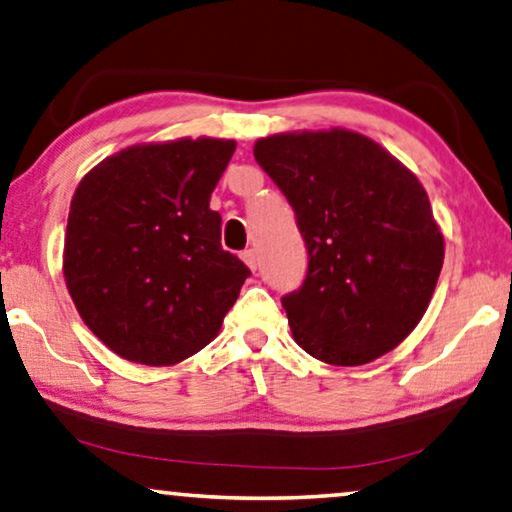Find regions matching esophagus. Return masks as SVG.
Masks as SVG:
<instances>
[{
  "label": "esophagus",
  "instance_id": "1",
  "mask_svg": "<svg viewBox=\"0 0 512 512\" xmlns=\"http://www.w3.org/2000/svg\"><path fill=\"white\" fill-rule=\"evenodd\" d=\"M241 259L248 264L250 271H257V255H255V250H243Z\"/></svg>",
  "mask_w": 512,
  "mask_h": 512
}]
</instances>
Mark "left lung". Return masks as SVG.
<instances>
[{
	"label": "left lung",
	"instance_id": "1",
	"mask_svg": "<svg viewBox=\"0 0 512 512\" xmlns=\"http://www.w3.org/2000/svg\"><path fill=\"white\" fill-rule=\"evenodd\" d=\"M255 160L296 213L308 276L282 308L296 345L365 365L421 322L444 266V234L416 174L347 128L259 137Z\"/></svg>",
	"mask_w": 512,
	"mask_h": 512
}]
</instances>
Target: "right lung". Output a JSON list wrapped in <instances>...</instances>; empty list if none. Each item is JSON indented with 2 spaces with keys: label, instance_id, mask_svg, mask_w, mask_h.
<instances>
[{
  "label": "right lung",
  "instance_id": "obj_1",
  "mask_svg": "<svg viewBox=\"0 0 512 512\" xmlns=\"http://www.w3.org/2000/svg\"><path fill=\"white\" fill-rule=\"evenodd\" d=\"M234 149L220 137L133 144L75 188L66 289L89 331L126 361H186L239 299L250 271L220 246V213L209 207Z\"/></svg>",
  "mask_w": 512,
  "mask_h": 512
}]
</instances>
